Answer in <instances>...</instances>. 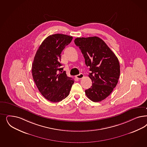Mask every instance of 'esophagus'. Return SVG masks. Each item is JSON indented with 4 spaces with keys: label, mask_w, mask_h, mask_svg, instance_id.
I'll list each match as a JSON object with an SVG mask.
<instances>
[{
    "label": "esophagus",
    "mask_w": 147,
    "mask_h": 147,
    "mask_svg": "<svg viewBox=\"0 0 147 147\" xmlns=\"http://www.w3.org/2000/svg\"><path fill=\"white\" fill-rule=\"evenodd\" d=\"M75 77H76V78H77V79L80 80V79H82V78H83L84 77V75L83 74H79V75L75 76Z\"/></svg>",
    "instance_id": "1"
}]
</instances>
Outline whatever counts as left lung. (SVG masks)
Instances as JSON below:
<instances>
[{"label": "left lung", "instance_id": "obj_1", "mask_svg": "<svg viewBox=\"0 0 147 147\" xmlns=\"http://www.w3.org/2000/svg\"><path fill=\"white\" fill-rule=\"evenodd\" d=\"M80 47L89 66L91 88L85 91L86 96L93 102L105 99L114 90L119 81L120 65L119 59L104 41L98 37H79L74 40Z\"/></svg>", "mask_w": 147, "mask_h": 147}]
</instances>
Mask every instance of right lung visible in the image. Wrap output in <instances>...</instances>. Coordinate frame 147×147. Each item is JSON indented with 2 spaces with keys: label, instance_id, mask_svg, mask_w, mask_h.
<instances>
[{
  "label": "right lung",
  "instance_id": "obj_1",
  "mask_svg": "<svg viewBox=\"0 0 147 147\" xmlns=\"http://www.w3.org/2000/svg\"><path fill=\"white\" fill-rule=\"evenodd\" d=\"M73 37L55 34L45 38L33 59L32 74L41 94L52 102H59L69 95L74 80L66 75L60 63L61 53Z\"/></svg>",
  "mask_w": 147,
  "mask_h": 147
}]
</instances>
